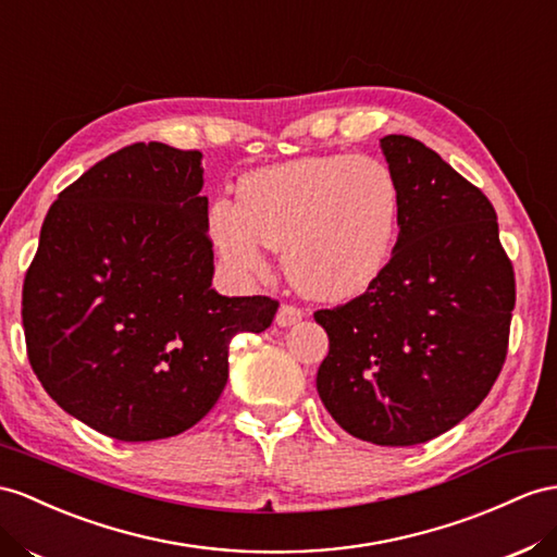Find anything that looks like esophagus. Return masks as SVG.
Segmentation results:
<instances>
[{
  "label": "esophagus",
  "instance_id": "obj_1",
  "mask_svg": "<svg viewBox=\"0 0 557 557\" xmlns=\"http://www.w3.org/2000/svg\"><path fill=\"white\" fill-rule=\"evenodd\" d=\"M301 320H304V310L292 306V304H282L280 310H277V315H275V322L280 326H292V324L301 322Z\"/></svg>",
  "mask_w": 557,
  "mask_h": 557
}]
</instances>
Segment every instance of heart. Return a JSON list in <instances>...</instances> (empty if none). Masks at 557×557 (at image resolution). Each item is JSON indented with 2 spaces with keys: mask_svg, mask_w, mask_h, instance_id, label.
I'll return each instance as SVG.
<instances>
[{
  "mask_svg": "<svg viewBox=\"0 0 557 557\" xmlns=\"http://www.w3.org/2000/svg\"><path fill=\"white\" fill-rule=\"evenodd\" d=\"M403 193L374 157L315 154L251 171L237 202L216 199L209 233L237 277L268 273L265 247L284 251L296 289L324 301L358 296L386 270Z\"/></svg>",
  "mask_w": 557,
  "mask_h": 557,
  "instance_id": "1",
  "label": "heart"
}]
</instances>
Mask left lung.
I'll list each match as a JSON object with an SVG mask.
<instances>
[{
  "label": "left lung",
  "mask_w": 557,
  "mask_h": 557,
  "mask_svg": "<svg viewBox=\"0 0 557 557\" xmlns=\"http://www.w3.org/2000/svg\"><path fill=\"white\" fill-rule=\"evenodd\" d=\"M400 183V235L383 275L315 312L330 336L318 393L346 433L409 447L447 433L502 372L516 273L492 202L411 136H383Z\"/></svg>",
  "instance_id": "1"
}]
</instances>
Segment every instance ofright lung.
<instances>
[{"mask_svg":"<svg viewBox=\"0 0 557 557\" xmlns=\"http://www.w3.org/2000/svg\"><path fill=\"white\" fill-rule=\"evenodd\" d=\"M202 152L134 143L51 205L23 282L27 360L59 407L122 442L188 431L216 405L227 348L268 330L270 296L211 289Z\"/></svg>","mask_w":557,"mask_h":557,"instance_id":"right-lung-1","label":"right lung"}]
</instances>
